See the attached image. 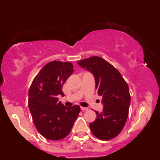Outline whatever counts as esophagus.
<instances>
[{
    "mask_svg": "<svg viewBox=\"0 0 160 160\" xmlns=\"http://www.w3.org/2000/svg\"><path fill=\"white\" fill-rule=\"evenodd\" d=\"M80 108H81V111H88V110H89V108H87L81 107Z\"/></svg>",
    "mask_w": 160,
    "mask_h": 160,
    "instance_id": "obj_1",
    "label": "esophagus"
}]
</instances>
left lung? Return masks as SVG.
Instances as JSON below:
<instances>
[{"label": "left lung", "instance_id": "obj_1", "mask_svg": "<svg viewBox=\"0 0 160 160\" xmlns=\"http://www.w3.org/2000/svg\"><path fill=\"white\" fill-rule=\"evenodd\" d=\"M78 63L92 73L98 94L102 96L104 109L102 113L95 111L97 118L89 124L92 133L101 140H111L120 133L127 120L131 101L127 82L118 70L99 56Z\"/></svg>", "mask_w": 160, "mask_h": 160}]
</instances>
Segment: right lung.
<instances>
[{"mask_svg": "<svg viewBox=\"0 0 160 160\" xmlns=\"http://www.w3.org/2000/svg\"><path fill=\"white\" fill-rule=\"evenodd\" d=\"M69 62L52 61L45 65L33 80L28 91V107L34 126L45 138L58 141L71 132L78 118L79 105L65 107L58 102L64 95L62 86L74 72Z\"/></svg>", "mask_w": 160, "mask_h": 160, "instance_id": "right-lung-1", "label": "right lung"}]
</instances>
